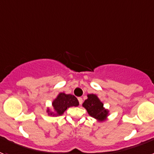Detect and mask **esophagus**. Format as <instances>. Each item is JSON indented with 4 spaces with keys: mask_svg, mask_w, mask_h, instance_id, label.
I'll list each match as a JSON object with an SVG mask.
<instances>
[{
    "mask_svg": "<svg viewBox=\"0 0 154 154\" xmlns=\"http://www.w3.org/2000/svg\"><path fill=\"white\" fill-rule=\"evenodd\" d=\"M78 101L80 104H82V103H83V98L82 97H78Z\"/></svg>",
    "mask_w": 154,
    "mask_h": 154,
    "instance_id": "1",
    "label": "esophagus"
}]
</instances>
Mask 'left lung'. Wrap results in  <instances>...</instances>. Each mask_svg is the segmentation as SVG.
Instances as JSON below:
<instances>
[{
  "instance_id": "1",
  "label": "left lung",
  "mask_w": 154,
  "mask_h": 154,
  "mask_svg": "<svg viewBox=\"0 0 154 154\" xmlns=\"http://www.w3.org/2000/svg\"><path fill=\"white\" fill-rule=\"evenodd\" d=\"M83 106L86 109L88 113L91 117L100 121L104 120L108 114V111L103 108V104L95 94H88V99L83 103Z\"/></svg>"
}]
</instances>
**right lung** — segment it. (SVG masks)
Segmentation results:
<instances>
[{"mask_svg": "<svg viewBox=\"0 0 154 154\" xmlns=\"http://www.w3.org/2000/svg\"><path fill=\"white\" fill-rule=\"evenodd\" d=\"M52 105L56 112L54 115L60 116V115L63 114V112L68 107L78 106L79 102L77 97L72 94H66L65 93H60L57 96V98L53 101Z\"/></svg>", "mask_w": 154, "mask_h": 154, "instance_id": "right-lung-1", "label": "right lung"}]
</instances>
